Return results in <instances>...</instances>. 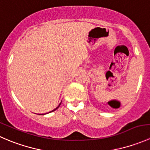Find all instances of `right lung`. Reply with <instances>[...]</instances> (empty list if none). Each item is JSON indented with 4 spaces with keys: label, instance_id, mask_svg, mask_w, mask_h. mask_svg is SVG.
Segmentation results:
<instances>
[{
    "label": "right lung",
    "instance_id": "right-lung-1",
    "mask_svg": "<svg viewBox=\"0 0 150 150\" xmlns=\"http://www.w3.org/2000/svg\"><path fill=\"white\" fill-rule=\"evenodd\" d=\"M60 104H61V103H60L59 104V106H58V107H57V108H55V109H54V110H53L52 111H51V112H54V111H55V110H57V109H58V108H59V106H60ZM48 113H49V112H48ZM43 115H45V114H43Z\"/></svg>",
    "mask_w": 150,
    "mask_h": 150
}]
</instances>
